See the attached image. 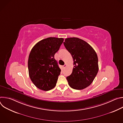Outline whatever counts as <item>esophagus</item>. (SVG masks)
Masks as SVG:
<instances>
[{"label":"esophagus","mask_w":123,"mask_h":123,"mask_svg":"<svg viewBox=\"0 0 123 123\" xmlns=\"http://www.w3.org/2000/svg\"><path fill=\"white\" fill-rule=\"evenodd\" d=\"M67 65L66 64H65L64 66H63V68H66V67H67Z\"/></svg>","instance_id":"1"}]
</instances>
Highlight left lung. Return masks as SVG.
<instances>
[{
    "mask_svg": "<svg viewBox=\"0 0 123 123\" xmlns=\"http://www.w3.org/2000/svg\"><path fill=\"white\" fill-rule=\"evenodd\" d=\"M64 45L74 60L73 72L67 77L69 86L75 90H83L89 86L98 72V59L92 47L77 37L68 38Z\"/></svg>",
    "mask_w": 123,
    "mask_h": 123,
    "instance_id": "1",
    "label": "left lung"
}]
</instances>
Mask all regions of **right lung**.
<instances>
[{
  "instance_id": "1",
  "label": "right lung",
  "mask_w": 123,
  "mask_h": 123,
  "mask_svg": "<svg viewBox=\"0 0 123 123\" xmlns=\"http://www.w3.org/2000/svg\"><path fill=\"white\" fill-rule=\"evenodd\" d=\"M64 39L48 37L35 45L29 55L28 66L31 80L37 88L48 91L55 87L61 69L55 58Z\"/></svg>"
}]
</instances>
